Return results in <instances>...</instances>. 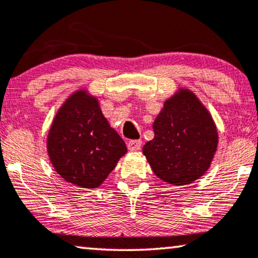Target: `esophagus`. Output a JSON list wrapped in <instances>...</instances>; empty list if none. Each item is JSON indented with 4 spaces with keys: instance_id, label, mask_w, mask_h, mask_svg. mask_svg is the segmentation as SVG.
Masks as SVG:
<instances>
[{
    "instance_id": "obj_1",
    "label": "esophagus",
    "mask_w": 258,
    "mask_h": 258,
    "mask_svg": "<svg viewBox=\"0 0 258 258\" xmlns=\"http://www.w3.org/2000/svg\"><path fill=\"white\" fill-rule=\"evenodd\" d=\"M142 147V141L140 140H132L128 142V149L130 151H137Z\"/></svg>"
}]
</instances>
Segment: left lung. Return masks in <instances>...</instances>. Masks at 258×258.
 Returning a JSON list of instances; mask_svg holds the SVG:
<instances>
[{
  "label": "left lung",
  "instance_id": "obj_1",
  "mask_svg": "<svg viewBox=\"0 0 258 258\" xmlns=\"http://www.w3.org/2000/svg\"><path fill=\"white\" fill-rule=\"evenodd\" d=\"M154 139L143 154L155 175L174 185H186L210 168L218 134L208 109L191 90L179 88L155 118Z\"/></svg>",
  "mask_w": 258,
  "mask_h": 258
}]
</instances>
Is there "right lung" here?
<instances>
[{
	"label": "right lung",
	"mask_w": 258,
	"mask_h": 258,
	"mask_svg": "<svg viewBox=\"0 0 258 258\" xmlns=\"http://www.w3.org/2000/svg\"><path fill=\"white\" fill-rule=\"evenodd\" d=\"M47 150L63 179L94 189L114 170L126 147L102 114L97 97L80 89L58 109L48 134Z\"/></svg>",
	"instance_id": "obj_1"
}]
</instances>
